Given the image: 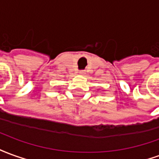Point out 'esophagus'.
Returning <instances> with one entry per match:
<instances>
[{
	"mask_svg": "<svg viewBox=\"0 0 159 159\" xmlns=\"http://www.w3.org/2000/svg\"><path fill=\"white\" fill-rule=\"evenodd\" d=\"M85 71H84V70H81V71H80L79 72V74L80 75H81V76H84V75H85Z\"/></svg>",
	"mask_w": 159,
	"mask_h": 159,
	"instance_id": "obj_1",
	"label": "esophagus"
}]
</instances>
